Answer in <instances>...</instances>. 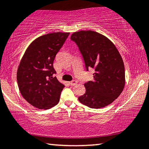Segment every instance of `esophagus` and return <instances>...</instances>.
<instances>
[{
	"label": "esophagus",
	"instance_id": "1",
	"mask_svg": "<svg viewBox=\"0 0 149 149\" xmlns=\"http://www.w3.org/2000/svg\"><path fill=\"white\" fill-rule=\"evenodd\" d=\"M77 81L76 80H72V81H71V82H69V84H70L71 86H74V85H76V84H77Z\"/></svg>",
	"mask_w": 149,
	"mask_h": 149
}]
</instances>
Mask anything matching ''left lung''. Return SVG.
<instances>
[{
  "label": "left lung",
  "mask_w": 149,
  "mask_h": 149,
  "mask_svg": "<svg viewBox=\"0 0 149 149\" xmlns=\"http://www.w3.org/2000/svg\"><path fill=\"white\" fill-rule=\"evenodd\" d=\"M71 40L78 47L86 70H95L93 80L84 83L86 92L79 101L92 109L111 104L125 84V65L116 46L106 36L91 30L73 33Z\"/></svg>",
  "instance_id": "8db88e82"
}]
</instances>
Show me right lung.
<instances>
[{
    "instance_id": "1",
    "label": "right lung",
    "mask_w": 149,
    "mask_h": 149,
    "mask_svg": "<svg viewBox=\"0 0 149 149\" xmlns=\"http://www.w3.org/2000/svg\"><path fill=\"white\" fill-rule=\"evenodd\" d=\"M69 33L56 32L38 37L22 56L17 71V82L22 97L30 104L47 109L58 103L63 84L54 77L53 63Z\"/></svg>"
}]
</instances>
